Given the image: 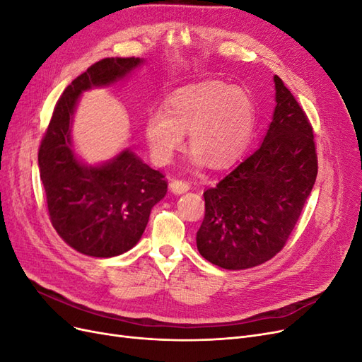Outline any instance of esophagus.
Instances as JSON below:
<instances>
[{
	"instance_id": "1",
	"label": "esophagus",
	"mask_w": 362,
	"mask_h": 362,
	"mask_svg": "<svg viewBox=\"0 0 362 362\" xmlns=\"http://www.w3.org/2000/svg\"><path fill=\"white\" fill-rule=\"evenodd\" d=\"M169 189L175 194H182L187 190H190V185H189V182H185L182 180H172L169 184Z\"/></svg>"
}]
</instances>
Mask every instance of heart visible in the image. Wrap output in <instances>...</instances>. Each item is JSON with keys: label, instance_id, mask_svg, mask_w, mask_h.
I'll return each instance as SVG.
<instances>
[{"label": "heart", "instance_id": "obj_1", "mask_svg": "<svg viewBox=\"0 0 362 362\" xmlns=\"http://www.w3.org/2000/svg\"><path fill=\"white\" fill-rule=\"evenodd\" d=\"M255 128V105L238 87L208 80L172 92L164 110L151 112L145 137L151 156L166 164L189 131L192 161L225 168L243 156Z\"/></svg>", "mask_w": 362, "mask_h": 362}]
</instances>
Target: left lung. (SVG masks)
Here are the masks:
<instances>
[{
    "label": "left lung",
    "mask_w": 362,
    "mask_h": 362,
    "mask_svg": "<svg viewBox=\"0 0 362 362\" xmlns=\"http://www.w3.org/2000/svg\"><path fill=\"white\" fill-rule=\"evenodd\" d=\"M275 81V110L259 148L204 192L199 254L228 270L255 267L286 245L314 187L317 156L305 112Z\"/></svg>",
    "instance_id": "1"
}]
</instances>
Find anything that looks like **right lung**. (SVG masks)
<instances>
[{
  "label": "right lung",
  "mask_w": 362,
  "mask_h": 362,
  "mask_svg": "<svg viewBox=\"0 0 362 362\" xmlns=\"http://www.w3.org/2000/svg\"><path fill=\"white\" fill-rule=\"evenodd\" d=\"M144 59L98 62L64 89L39 148V172L48 213L57 234L80 254L112 258L134 247L151 210L168 192L163 173L131 148L87 164L74 148L72 122L83 92L127 80Z\"/></svg>",
  "instance_id": "right-lung-1"
}]
</instances>
